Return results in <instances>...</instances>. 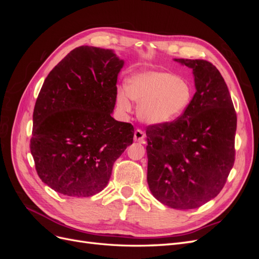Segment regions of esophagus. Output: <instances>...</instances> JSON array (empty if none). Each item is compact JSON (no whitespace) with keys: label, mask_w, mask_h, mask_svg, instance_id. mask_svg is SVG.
<instances>
[{"label":"esophagus","mask_w":259,"mask_h":259,"mask_svg":"<svg viewBox=\"0 0 259 259\" xmlns=\"http://www.w3.org/2000/svg\"><path fill=\"white\" fill-rule=\"evenodd\" d=\"M145 137H146V135L142 130H136L135 131V133H134V140H135V142L144 144L145 143Z\"/></svg>","instance_id":"obj_1"}]
</instances>
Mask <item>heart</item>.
<instances>
[{"label": "heart", "mask_w": 259, "mask_h": 259, "mask_svg": "<svg viewBox=\"0 0 259 259\" xmlns=\"http://www.w3.org/2000/svg\"><path fill=\"white\" fill-rule=\"evenodd\" d=\"M125 94L117 91L116 105L124 112L131 110L127 96L138 103V117L147 124L159 125L182 115L192 100V88L183 77L167 72L148 71L133 75L125 85Z\"/></svg>", "instance_id": "obj_1"}]
</instances>
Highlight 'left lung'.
<instances>
[{"instance_id":"left-lung-1","label":"left lung","mask_w":259,"mask_h":259,"mask_svg":"<svg viewBox=\"0 0 259 259\" xmlns=\"http://www.w3.org/2000/svg\"><path fill=\"white\" fill-rule=\"evenodd\" d=\"M175 61L193 70L197 92L176 120L147 126V182L164 205L192 209L214 199L227 182L236 158L237 113L213 64Z\"/></svg>"}]
</instances>
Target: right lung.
<instances>
[{"label":"right lung","mask_w":259,"mask_h":259,"mask_svg":"<svg viewBox=\"0 0 259 259\" xmlns=\"http://www.w3.org/2000/svg\"><path fill=\"white\" fill-rule=\"evenodd\" d=\"M123 65L110 50L80 46L45 79L30 150L38 177L56 192L77 198L100 192L133 144V125L111 116Z\"/></svg>","instance_id":"add662e5"}]
</instances>
